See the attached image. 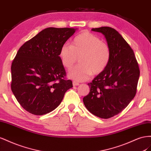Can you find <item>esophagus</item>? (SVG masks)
<instances>
[{
    "instance_id": "esophagus-1",
    "label": "esophagus",
    "mask_w": 151,
    "mask_h": 151,
    "mask_svg": "<svg viewBox=\"0 0 151 151\" xmlns=\"http://www.w3.org/2000/svg\"><path fill=\"white\" fill-rule=\"evenodd\" d=\"M73 86H78V85H80V83H78V82H76V81H73Z\"/></svg>"
}]
</instances>
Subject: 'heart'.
Listing matches in <instances>:
<instances>
[{"mask_svg": "<svg viewBox=\"0 0 151 151\" xmlns=\"http://www.w3.org/2000/svg\"><path fill=\"white\" fill-rule=\"evenodd\" d=\"M63 65L70 70L80 58V64L68 73L70 78L76 81L87 80L92 74L98 75L107 66L111 50L106 43L94 34L83 32L75 37L71 45L64 44L59 52Z\"/></svg>", "mask_w": 151, "mask_h": 151, "instance_id": "heart-1", "label": "heart"}]
</instances>
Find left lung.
<instances>
[{
	"instance_id": "1",
	"label": "left lung",
	"mask_w": 151,
	"mask_h": 151,
	"mask_svg": "<svg viewBox=\"0 0 151 151\" xmlns=\"http://www.w3.org/2000/svg\"><path fill=\"white\" fill-rule=\"evenodd\" d=\"M92 31L104 35L111 58L105 70L88 83L90 92L83 101L92 114L108 119L121 113L134 98L140 70L133 50L115 29L102 27Z\"/></svg>"
}]
</instances>
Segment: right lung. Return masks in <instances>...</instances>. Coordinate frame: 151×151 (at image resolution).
I'll return each mask as SVG.
<instances>
[{
  "label": "right lung",
  "instance_id": "add662e5",
  "mask_svg": "<svg viewBox=\"0 0 151 151\" xmlns=\"http://www.w3.org/2000/svg\"><path fill=\"white\" fill-rule=\"evenodd\" d=\"M76 30L45 28L18 50L11 65V90L29 113L43 115L52 111L73 87L72 81L65 79L59 52Z\"/></svg>",
  "mask_w": 151,
  "mask_h": 151
}]
</instances>
